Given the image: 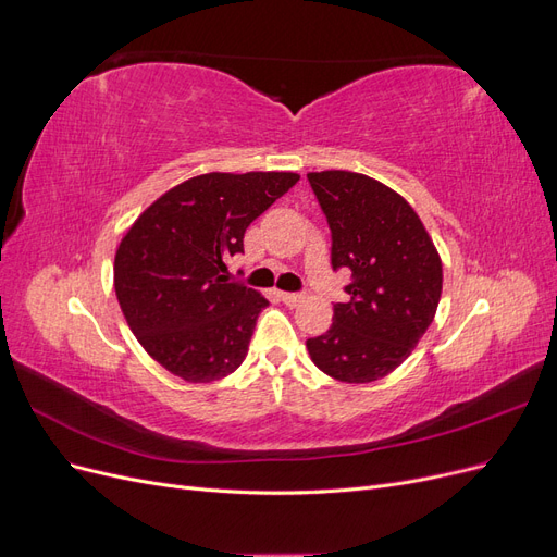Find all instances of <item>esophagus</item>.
Here are the masks:
<instances>
[{
	"instance_id": "obj_1",
	"label": "esophagus",
	"mask_w": 557,
	"mask_h": 557,
	"mask_svg": "<svg viewBox=\"0 0 557 557\" xmlns=\"http://www.w3.org/2000/svg\"><path fill=\"white\" fill-rule=\"evenodd\" d=\"M278 297L283 305H288V307H299L301 301H305V295H299V293H281Z\"/></svg>"
}]
</instances>
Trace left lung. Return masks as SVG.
Returning <instances> with one entry per match:
<instances>
[{
    "label": "left lung",
    "mask_w": 557,
    "mask_h": 557,
    "mask_svg": "<svg viewBox=\"0 0 557 557\" xmlns=\"http://www.w3.org/2000/svg\"><path fill=\"white\" fill-rule=\"evenodd\" d=\"M332 230V267L352 283L332 325L307 342L313 364L342 383H372L411 356L442 299L440 250L413 207L385 183L346 170L307 174Z\"/></svg>",
    "instance_id": "8db88e82"
}]
</instances>
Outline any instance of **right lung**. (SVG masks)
I'll list each match as a JSON object with an SVG mask.
<instances>
[{
  "mask_svg": "<svg viewBox=\"0 0 557 557\" xmlns=\"http://www.w3.org/2000/svg\"><path fill=\"white\" fill-rule=\"evenodd\" d=\"M299 181L295 172L199 174L160 195L115 250L113 285L150 358L188 383L232 374L269 299L227 281L246 227Z\"/></svg>",
  "mask_w": 557,
  "mask_h": 557,
  "instance_id": "right-lung-1",
  "label": "right lung"
}]
</instances>
